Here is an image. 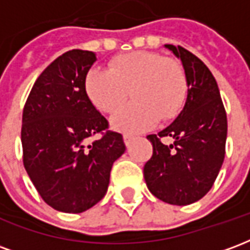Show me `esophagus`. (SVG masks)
<instances>
[{"instance_id": "esophagus-1", "label": "esophagus", "mask_w": 250, "mask_h": 250, "mask_svg": "<svg viewBox=\"0 0 250 250\" xmlns=\"http://www.w3.org/2000/svg\"><path fill=\"white\" fill-rule=\"evenodd\" d=\"M132 139H134V136L132 135H128V134H125V135H123V141H125V146H130V143L132 142Z\"/></svg>"}]
</instances>
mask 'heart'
<instances>
[{
	"label": "heart",
	"instance_id": "heart-1",
	"mask_svg": "<svg viewBox=\"0 0 250 250\" xmlns=\"http://www.w3.org/2000/svg\"><path fill=\"white\" fill-rule=\"evenodd\" d=\"M89 102L104 114H114L131 92L134 102L112 118L114 128L146 131L158 120L170 122L184 109L188 95L184 65L152 51H134L114 57L108 71L92 68L84 79Z\"/></svg>",
	"mask_w": 250,
	"mask_h": 250
}]
</instances>
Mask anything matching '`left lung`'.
I'll return each instance as SVG.
<instances>
[{
    "instance_id": "8db88e82",
    "label": "left lung",
    "mask_w": 250,
    "mask_h": 250,
    "mask_svg": "<svg viewBox=\"0 0 250 250\" xmlns=\"http://www.w3.org/2000/svg\"><path fill=\"white\" fill-rule=\"evenodd\" d=\"M181 59L188 82L186 104L178 118L158 135L147 136L152 157L143 168L147 188L171 205H190L214 185L225 158L228 119L213 73L198 57L182 46L166 44ZM171 136L174 143L160 139Z\"/></svg>"
}]
</instances>
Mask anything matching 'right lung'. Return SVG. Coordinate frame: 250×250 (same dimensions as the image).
<instances>
[{
    "instance_id": "right-lung-1",
    "label": "right lung",
    "mask_w": 250,
    "mask_h": 250,
    "mask_svg": "<svg viewBox=\"0 0 250 250\" xmlns=\"http://www.w3.org/2000/svg\"><path fill=\"white\" fill-rule=\"evenodd\" d=\"M93 52L72 49L46 66L22 111V162L41 198L64 213H82L103 198L112 165L125 151L84 89ZM102 138L85 146L88 137Z\"/></svg>"
}]
</instances>
